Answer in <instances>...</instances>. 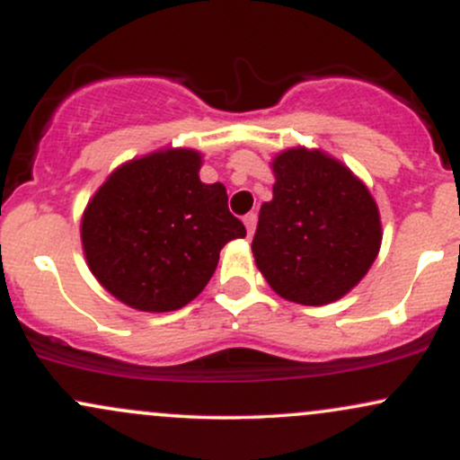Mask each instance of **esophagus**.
<instances>
[{
  "mask_svg": "<svg viewBox=\"0 0 460 460\" xmlns=\"http://www.w3.org/2000/svg\"><path fill=\"white\" fill-rule=\"evenodd\" d=\"M244 225H246V231H248V235H252V234H255L257 214H255V212H248V214L244 216Z\"/></svg>",
  "mask_w": 460,
  "mask_h": 460,
  "instance_id": "esophagus-1",
  "label": "esophagus"
}]
</instances>
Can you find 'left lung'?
I'll return each instance as SVG.
<instances>
[{"mask_svg": "<svg viewBox=\"0 0 460 460\" xmlns=\"http://www.w3.org/2000/svg\"><path fill=\"white\" fill-rule=\"evenodd\" d=\"M272 200L260 209L252 255L279 296L329 305L366 277L381 248L372 194L320 151L289 149L272 164Z\"/></svg>", "mask_w": 460, "mask_h": 460, "instance_id": "1", "label": "left lung"}]
</instances>
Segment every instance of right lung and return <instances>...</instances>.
<instances>
[{"instance_id": "1", "label": "right lung", "mask_w": 460, "mask_h": 460, "mask_svg": "<svg viewBox=\"0 0 460 460\" xmlns=\"http://www.w3.org/2000/svg\"><path fill=\"white\" fill-rule=\"evenodd\" d=\"M200 155L172 149L110 175L82 220L88 266L112 296L140 311H175L197 298L226 242L244 237L223 183L199 179Z\"/></svg>"}]
</instances>
